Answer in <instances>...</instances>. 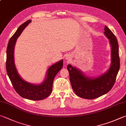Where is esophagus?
<instances>
[{"label": "esophagus", "mask_w": 126, "mask_h": 126, "mask_svg": "<svg viewBox=\"0 0 126 126\" xmlns=\"http://www.w3.org/2000/svg\"><path fill=\"white\" fill-rule=\"evenodd\" d=\"M70 57H69V56H67L66 57V58H65V59H67V60H70Z\"/></svg>", "instance_id": "1"}]
</instances>
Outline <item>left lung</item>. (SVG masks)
<instances>
[{
	"instance_id": "obj_1",
	"label": "left lung",
	"mask_w": 126,
	"mask_h": 126,
	"mask_svg": "<svg viewBox=\"0 0 126 126\" xmlns=\"http://www.w3.org/2000/svg\"><path fill=\"white\" fill-rule=\"evenodd\" d=\"M105 35L111 45L112 62L108 72L95 79H90L80 71L71 65L67 66L71 85L76 95L86 99H94L104 95L111 90L115 84L120 67L118 43L116 36L106 26Z\"/></svg>"
}]
</instances>
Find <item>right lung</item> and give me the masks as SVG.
Here are the masks:
<instances>
[{"mask_svg": "<svg viewBox=\"0 0 126 126\" xmlns=\"http://www.w3.org/2000/svg\"><path fill=\"white\" fill-rule=\"evenodd\" d=\"M30 22L31 20H28L20 25L9 40L6 49V69L11 84L18 94L25 99L41 100L46 99L51 94L54 79L59 71L62 68L63 61H59L49 68L46 79L40 85H33L21 79L18 74L14 64V49L17 38Z\"/></svg>", "mask_w": 126, "mask_h": 126, "instance_id": "add662e5", "label": "right lung"}]
</instances>
